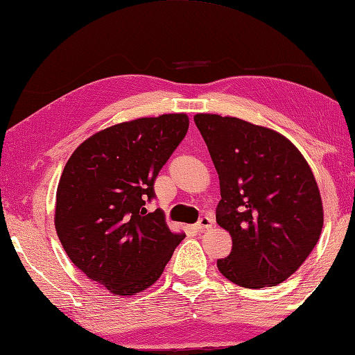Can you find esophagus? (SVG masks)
Here are the masks:
<instances>
[{
  "instance_id": "obj_1",
  "label": "esophagus",
  "mask_w": 355,
  "mask_h": 355,
  "mask_svg": "<svg viewBox=\"0 0 355 355\" xmlns=\"http://www.w3.org/2000/svg\"><path fill=\"white\" fill-rule=\"evenodd\" d=\"M214 225V220L211 217H201L198 221L196 227L198 229V231H206V229H211Z\"/></svg>"
}]
</instances>
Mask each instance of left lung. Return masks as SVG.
Segmentation results:
<instances>
[{
    "mask_svg": "<svg viewBox=\"0 0 355 355\" xmlns=\"http://www.w3.org/2000/svg\"><path fill=\"white\" fill-rule=\"evenodd\" d=\"M193 121L218 173L217 223L232 237L218 270L243 288L275 286L320 239L323 206L314 173L279 132L214 114H197Z\"/></svg>",
    "mask_w": 355,
    "mask_h": 355,
    "instance_id": "1",
    "label": "left lung"
}]
</instances>
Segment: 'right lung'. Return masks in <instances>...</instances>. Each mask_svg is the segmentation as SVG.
<instances>
[{
  "label": "right lung",
  "mask_w": 355,
  "mask_h": 355,
  "mask_svg": "<svg viewBox=\"0 0 355 355\" xmlns=\"http://www.w3.org/2000/svg\"><path fill=\"white\" fill-rule=\"evenodd\" d=\"M184 114L115 124L81 143L60 178L55 227L69 259L112 294L134 295L162 275L184 234L146 211L155 178L183 141Z\"/></svg>",
  "instance_id": "obj_1"
}]
</instances>
